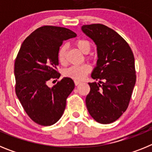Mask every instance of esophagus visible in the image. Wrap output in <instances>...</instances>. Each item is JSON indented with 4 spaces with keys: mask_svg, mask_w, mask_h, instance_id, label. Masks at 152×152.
Returning a JSON list of instances; mask_svg holds the SVG:
<instances>
[{
    "mask_svg": "<svg viewBox=\"0 0 152 152\" xmlns=\"http://www.w3.org/2000/svg\"><path fill=\"white\" fill-rule=\"evenodd\" d=\"M80 84V81H77V80H75V84L76 86H77V85H78V84Z\"/></svg>",
    "mask_w": 152,
    "mask_h": 152,
    "instance_id": "esophagus-1",
    "label": "esophagus"
}]
</instances>
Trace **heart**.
<instances>
[{"label":"heart","mask_w":152,"mask_h":152,"mask_svg":"<svg viewBox=\"0 0 152 152\" xmlns=\"http://www.w3.org/2000/svg\"><path fill=\"white\" fill-rule=\"evenodd\" d=\"M75 46L83 52L84 54L89 53L91 49V44L88 40L86 39H77L75 42ZM67 45H62L59 48L57 53L58 61L60 64H63L65 62V57H66ZM91 68L88 64H84L78 66H71L64 70L63 74L65 77H70L75 80H81L86 77V75L90 73Z\"/></svg>","instance_id":"1"}]
</instances>
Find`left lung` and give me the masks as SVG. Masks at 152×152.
<instances>
[{
	"instance_id": "1",
	"label": "left lung",
	"mask_w": 152,
	"mask_h": 152,
	"mask_svg": "<svg viewBox=\"0 0 152 152\" xmlns=\"http://www.w3.org/2000/svg\"><path fill=\"white\" fill-rule=\"evenodd\" d=\"M81 30L96 44L98 57L91 77L99 83H88L86 106L97 123H113L126 110L135 87L134 55L126 40L105 25H84Z\"/></svg>"
}]
</instances>
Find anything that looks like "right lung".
<instances>
[{
  "label": "right lung",
  "instance_id": "add662e5",
  "mask_svg": "<svg viewBox=\"0 0 152 152\" xmlns=\"http://www.w3.org/2000/svg\"><path fill=\"white\" fill-rule=\"evenodd\" d=\"M73 31L44 26L31 33L21 45L14 64L16 94L28 116L41 126H52L61 117L66 100L75 88L70 77L49 88L51 78H58L57 53L64 40L76 37Z\"/></svg>",
  "mask_w": 152,
  "mask_h": 152
}]
</instances>
